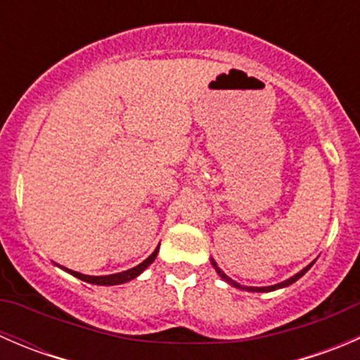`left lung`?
<instances>
[{
	"instance_id": "left-lung-1",
	"label": "left lung",
	"mask_w": 360,
	"mask_h": 360,
	"mask_svg": "<svg viewBox=\"0 0 360 360\" xmlns=\"http://www.w3.org/2000/svg\"><path fill=\"white\" fill-rule=\"evenodd\" d=\"M210 263H212V266L216 268V271L217 274H219V277L223 278V281H226L228 284L230 285H233V288H237V289H244V291H252V292H268V291H275V289H282V288H288V285H291V284H294V282L297 281V278H301L303 277L304 274H307L308 270H310L311 268V264L314 263H310L308 264L307 268H303V270L300 271V274H296L294 275V277H291V278H288V281H284V282H281V284H275V285H268V288H248V285H240L238 284V282H235V281H231L230 277H226V275L223 274V271L219 270V268H217V264H216V261L214 259H210Z\"/></svg>"
}]
</instances>
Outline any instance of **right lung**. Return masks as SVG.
Returning <instances> with one entry per match:
<instances>
[{"label": "right lung", "mask_w": 360, "mask_h": 360, "mask_svg": "<svg viewBox=\"0 0 360 360\" xmlns=\"http://www.w3.org/2000/svg\"><path fill=\"white\" fill-rule=\"evenodd\" d=\"M157 254H158V248L153 250V254H151L150 257H146V259H144L141 264H137V266L130 268V270H127V271H122V274L104 275V277H92V275H83V274H79V271H72V270H69V268H64V266H60V268H63V270H66L68 274H71L72 277L79 278V281H83V282H89V284L118 285V284H125V282L132 281V278H136L137 275L143 274V271L146 270L151 263H153L155 257H157Z\"/></svg>", "instance_id": "add662e5"}]
</instances>
